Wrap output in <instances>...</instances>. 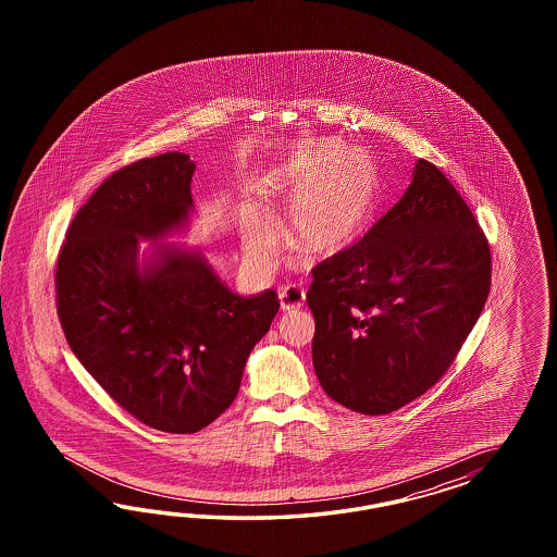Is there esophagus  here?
<instances>
[{"label":"esophagus","mask_w":557,"mask_h":557,"mask_svg":"<svg viewBox=\"0 0 557 557\" xmlns=\"http://www.w3.org/2000/svg\"><path fill=\"white\" fill-rule=\"evenodd\" d=\"M306 294L302 287L298 286H284L280 289V304L286 312H294L298 308H302Z\"/></svg>","instance_id":"34e87169"}]
</instances>
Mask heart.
Instances as JSON below:
<instances>
[{
    "mask_svg": "<svg viewBox=\"0 0 557 557\" xmlns=\"http://www.w3.org/2000/svg\"><path fill=\"white\" fill-rule=\"evenodd\" d=\"M255 194L263 212L247 208L240 216V247L249 265L268 271L275 247L270 216L284 203L287 243L306 255L341 253L370 226L377 206V169L368 152L338 140L304 143L265 169Z\"/></svg>",
    "mask_w": 557,
    "mask_h": 557,
    "instance_id": "heart-1",
    "label": "heart"
}]
</instances>
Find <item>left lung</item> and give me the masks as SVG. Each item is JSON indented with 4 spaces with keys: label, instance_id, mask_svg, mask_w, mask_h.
<instances>
[{
    "label": "left lung",
    "instance_id": "8db88e82",
    "mask_svg": "<svg viewBox=\"0 0 557 557\" xmlns=\"http://www.w3.org/2000/svg\"><path fill=\"white\" fill-rule=\"evenodd\" d=\"M490 247L451 182L419 159L405 196L359 243L312 270V363L361 414L422 396L454 363L490 292Z\"/></svg>",
    "mask_w": 557,
    "mask_h": 557
}]
</instances>
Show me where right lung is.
Masks as SVG:
<instances>
[{
    "mask_svg": "<svg viewBox=\"0 0 557 557\" xmlns=\"http://www.w3.org/2000/svg\"><path fill=\"white\" fill-rule=\"evenodd\" d=\"M196 163L163 152L119 169L79 208L61 247L54 286L69 347L135 419L196 433L233 405L247 357L270 331L273 289L243 298L200 251L138 240L186 228Z\"/></svg>",
    "mask_w": 557,
    "mask_h": 557,
    "instance_id": "add662e5",
    "label": "right lung"
}]
</instances>
